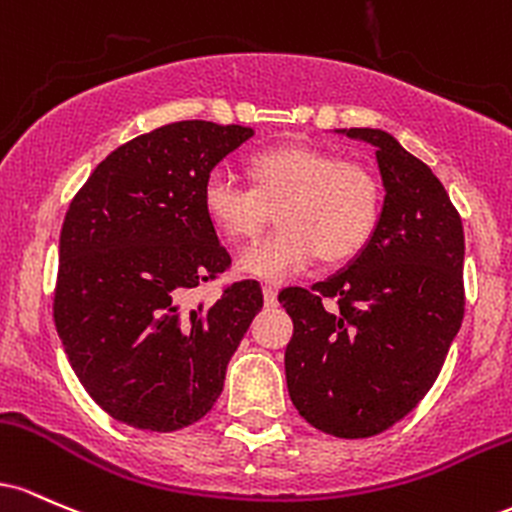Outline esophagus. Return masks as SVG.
I'll use <instances>...</instances> for the list:
<instances>
[{
  "label": "esophagus",
  "instance_id": "34e87169",
  "mask_svg": "<svg viewBox=\"0 0 512 512\" xmlns=\"http://www.w3.org/2000/svg\"><path fill=\"white\" fill-rule=\"evenodd\" d=\"M263 302H266V307H275V304H278V287L275 285L263 287Z\"/></svg>",
  "mask_w": 512,
  "mask_h": 512
}]
</instances>
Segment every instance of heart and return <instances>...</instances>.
Segmentation results:
<instances>
[{
	"label": "heart",
	"mask_w": 512,
	"mask_h": 512,
	"mask_svg": "<svg viewBox=\"0 0 512 512\" xmlns=\"http://www.w3.org/2000/svg\"><path fill=\"white\" fill-rule=\"evenodd\" d=\"M251 188L212 174L203 188L205 217L222 237L246 244L278 215L280 232L239 258L244 273L280 280L321 261L355 258L382 220V183L370 166L346 162L326 149L283 145L246 159Z\"/></svg>",
	"instance_id": "b5f03b06"
}]
</instances>
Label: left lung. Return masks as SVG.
<instances>
[{"label": "left lung", "instance_id": "8db88e82", "mask_svg": "<svg viewBox=\"0 0 512 512\" xmlns=\"http://www.w3.org/2000/svg\"><path fill=\"white\" fill-rule=\"evenodd\" d=\"M377 149L384 183L375 237L324 283L278 295L295 331L287 392L333 438H372L438 380L464 317V229L438 176L389 132L341 130Z\"/></svg>", "mask_w": 512, "mask_h": 512}]
</instances>
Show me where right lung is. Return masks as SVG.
Masks as SVG:
<instances>
[{
	"mask_svg": "<svg viewBox=\"0 0 512 512\" xmlns=\"http://www.w3.org/2000/svg\"><path fill=\"white\" fill-rule=\"evenodd\" d=\"M244 125L181 120L108 154L74 195L60 232L53 317L74 375L108 416L149 433L200 421L263 307L256 280L188 304L232 263L203 188Z\"/></svg>",
	"mask_w": 512,
	"mask_h": 512,
	"instance_id": "add662e5",
	"label": "right lung"
}]
</instances>
